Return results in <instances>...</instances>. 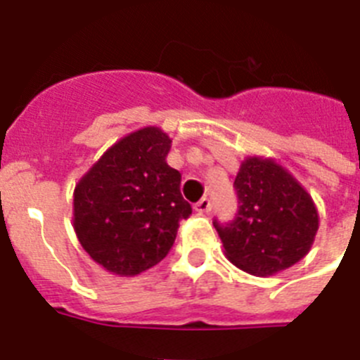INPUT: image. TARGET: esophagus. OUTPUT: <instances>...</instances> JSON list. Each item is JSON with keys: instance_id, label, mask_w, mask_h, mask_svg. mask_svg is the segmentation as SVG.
Here are the masks:
<instances>
[{"instance_id": "1", "label": "esophagus", "mask_w": 360, "mask_h": 360, "mask_svg": "<svg viewBox=\"0 0 360 360\" xmlns=\"http://www.w3.org/2000/svg\"><path fill=\"white\" fill-rule=\"evenodd\" d=\"M211 209H212V203L209 198H202L195 203V211L200 212V214H205V212H209Z\"/></svg>"}]
</instances>
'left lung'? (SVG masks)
Segmentation results:
<instances>
[{
  "instance_id": "8db88e82",
  "label": "left lung",
  "mask_w": 360,
  "mask_h": 360,
  "mask_svg": "<svg viewBox=\"0 0 360 360\" xmlns=\"http://www.w3.org/2000/svg\"><path fill=\"white\" fill-rule=\"evenodd\" d=\"M236 218L214 219L225 256L254 276H272L310 250L319 229L316 203L303 186L270 158L249 157L234 180Z\"/></svg>"
}]
</instances>
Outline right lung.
Instances as JSON below:
<instances>
[{"instance_id": "add662e5", "label": "right lung", "mask_w": 360, "mask_h": 360, "mask_svg": "<svg viewBox=\"0 0 360 360\" xmlns=\"http://www.w3.org/2000/svg\"><path fill=\"white\" fill-rule=\"evenodd\" d=\"M171 139L148 126L111 146L73 191V229L94 262L117 276H136L171 250L180 219L193 209L182 174L165 157Z\"/></svg>"}]
</instances>
